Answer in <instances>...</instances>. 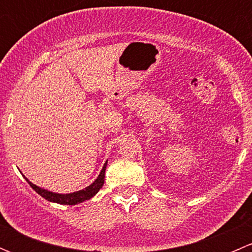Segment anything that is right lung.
Returning a JSON list of instances; mask_svg holds the SVG:
<instances>
[{
	"instance_id": "add662e5",
	"label": "right lung",
	"mask_w": 252,
	"mask_h": 252,
	"mask_svg": "<svg viewBox=\"0 0 252 252\" xmlns=\"http://www.w3.org/2000/svg\"><path fill=\"white\" fill-rule=\"evenodd\" d=\"M106 166H107V162L103 164L102 167V171L100 172L98 174L97 179L91 185L86 187L85 189L83 190H79V191L75 192H70V194H57V192H52V191H48V190L42 189V188L37 187V185L32 184V182L25 178L28 183H29L30 187L40 195L42 196L44 199H46L47 201L51 202H56V204H61V205H77L80 204V202L86 201V200H90L91 197L95 196L96 194L98 192V190L102 188L103 183H105V171H106Z\"/></svg>"
}]
</instances>
